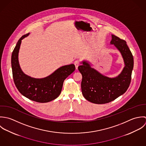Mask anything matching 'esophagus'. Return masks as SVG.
<instances>
[{
	"label": "esophagus",
	"instance_id": "34e87169",
	"mask_svg": "<svg viewBox=\"0 0 146 146\" xmlns=\"http://www.w3.org/2000/svg\"><path fill=\"white\" fill-rule=\"evenodd\" d=\"M74 65H75V66H76V69H78V66H79V65H80V60H76V61H74Z\"/></svg>",
	"mask_w": 146,
	"mask_h": 146
}]
</instances>
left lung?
Masks as SVG:
<instances>
[{"instance_id": "8db88e82", "label": "left lung", "mask_w": 146, "mask_h": 146, "mask_svg": "<svg viewBox=\"0 0 146 146\" xmlns=\"http://www.w3.org/2000/svg\"><path fill=\"white\" fill-rule=\"evenodd\" d=\"M111 44H114L121 52L125 67L117 77L109 78L91 68L86 61L78 68L82 74L81 89L84 98L95 104H106L115 100L123 94L131 82L134 66L133 55L125 40L112 35Z\"/></svg>"}]
</instances>
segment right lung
<instances>
[{"label":"right lung","instance_id":"obj_1","mask_svg":"<svg viewBox=\"0 0 146 146\" xmlns=\"http://www.w3.org/2000/svg\"><path fill=\"white\" fill-rule=\"evenodd\" d=\"M29 34L22 36L18 40L11 57L14 83L19 92L30 100L38 103H47L57 98L61 93L64 80L75 70L74 64L62 66L49 76L36 79L25 74L21 70L18 54L21 40Z\"/></svg>","mask_w":146,"mask_h":146}]
</instances>
